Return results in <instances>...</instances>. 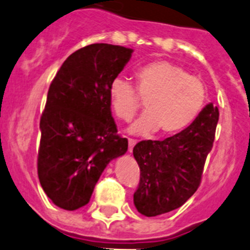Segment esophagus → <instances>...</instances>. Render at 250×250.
<instances>
[{"mask_svg": "<svg viewBox=\"0 0 250 250\" xmlns=\"http://www.w3.org/2000/svg\"><path fill=\"white\" fill-rule=\"evenodd\" d=\"M136 144H137L136 139H132V138L128 139V151H129V153L133 150V148H134V146H136Z\"/></svg>", "mask_w": 250, "mask_h": 250, "instance_id": "esophagus-1", "label": "esophagus"}]
</instances>
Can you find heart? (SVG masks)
<instances>
[{"mask_svg": "<svg viewBox=\"0 0 250 250\" xmlns=\"http://www.w3.org/2000/svg\"><path fill=\"white\" fill-rule=\"evenodd\" d=\"M137 86L116 78L108 88L114 114L129 122L146 101V111L130 132L146 136L160 130L162 136L183 132L199 117L207 99L205 83L186 69L167 60H155L136 70Z\"/></svg>", "mask_w": 250, "mask_h": 250, "instance_id": "heart-1", "label": "heart"}]
</instances>
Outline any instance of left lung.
I'll return each instance as SVG.
<instances>
[{
    "label": "left lung",
    "mask_w": 250,
    "mask_h": 250,
    "mask_svg": "<svg viewBox=\"0 0 250 250\" xmlns=\"http://www.w3.org/2000/svg\"><path fill=\"white\" fill-rule=\"evenodd\" d=\"M218 108L209 104L183 132L164 141H142L133 148L141 170L133 201L146 217L176 209L197 191L213 146Z\"/></svg>",
    "instance_id": "left-lung-1"
}]
</instances>
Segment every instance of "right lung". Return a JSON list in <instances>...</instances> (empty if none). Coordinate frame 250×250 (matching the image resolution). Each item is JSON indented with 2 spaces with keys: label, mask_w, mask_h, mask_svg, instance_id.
Listing matches in <instances>:
<instances>
[{
  "label": "right lung",
  "mask_w": 250,
  "mask_h": 250,
  "mask_svg": "<svg viewBox=\"0 0 250 250\" xmlns=\"http://www.w3.org/2000/svg\"><path fill=\"white\" fill-rule=\"evenodd\" d=\"M132 53L104 43L83 46L62 62L49 86L37 165L44 192L60 208L87 205L107 164L127 151L108 88Z\"/></svg>",
  "instance_id": "right-lung-1"
}]
</instances>
